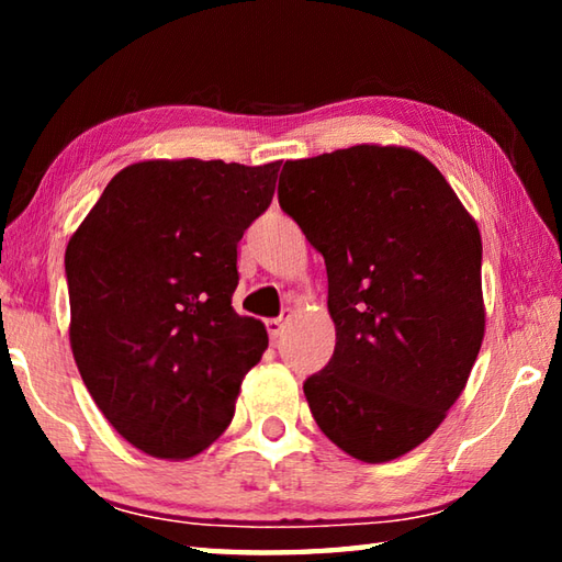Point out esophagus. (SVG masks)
Wrapping results in <instances>:
<instances>
[{"label":"esophagus","mask_w":562,"mask_h":562,"mask_svg":"<svg viewBox=\"0 0 562 562\" xmlns=\"http://www.w3.org/2000/svg\"><path fill=\"white\" fill-rule=\"evenodd\" d=\"M282 329H284V317L268 319V335L272 341H278L282 337Z\"/></svg>","instance_id":"1"}]
</instances>
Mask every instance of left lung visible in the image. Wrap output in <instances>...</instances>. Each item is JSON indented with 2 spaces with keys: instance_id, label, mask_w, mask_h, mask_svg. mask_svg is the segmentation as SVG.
Returning a JSON list of instances; mask_svg holds the SVG:
<instances>
[{
  "instance_id": "left-lung-1",
  "label": "left lung",
  "mask_w": 562,
  "mask_h": 562,
  "mask_svg": "<svg viewBox=\"0 0 562 562\" xmlns=\"http://www.w3.org/2000/svg\"><path fill=\"white\" fill-rule=\"evenodd\" d=\"M278 195L325 258L337 329L329 364L304 382L310 412L345 453L394 461L439 429L479 357V225L404 146L288 160Z\"/></svg>"
}]
</instances>
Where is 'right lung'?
<instances>
[{
  "instance_id": "obj_1",
  "label": "right lung",
  "mask_w": 562,
  "mask_h": 562,
  "mask_svg": "<svg viewBox=\"0 0 562 562\" xmlns=\"http://www.w3.org/2000/svg\"><path fill=\"white\" fill-rule=\"evenodd\" d=\"M278 170L138 160L66 245L76 367L113 429L148 456L207 449L268 349V329L237 315L233 292L237 243L272 203Z\"/></svg>"
}]
</instances>
